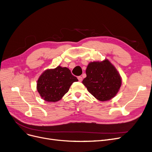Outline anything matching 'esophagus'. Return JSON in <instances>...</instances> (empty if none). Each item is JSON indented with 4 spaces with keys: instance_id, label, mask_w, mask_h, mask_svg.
Segmentation results:
<instances>
[{
    "instance_id": "esophagus-1",
    "label": "esophagus",
    "mask_w": 152,
    "mask_h": 152,
    "mask_svg": "<svg viewBox=\"0 0 152 152\" xmlns=\"http://www.w3.org/2000/svg\"><path fill=\"white\" fill-rule=\"evenodd\" d=\"M77 79H78V80L80 82H81L83 81V77L81 76H78Z\"/></svg>"
}]
</instances>
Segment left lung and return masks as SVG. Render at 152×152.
<instances>
[{"label": "left lung", "instance_id": "8db88e82", "mask_svg": "<svg viewBox=\"0 0 152 152\" xmlns=\"http://www.w3.org/2000/svg\"><path fill=\"white\" fill-rule=\"evenodd\" d=\"M86 73L87 76L83 80V84L99 101L111 99L121 86V76L108 60L89 63Z\"/></svg>", "mask_w": 152, "mask_h": 152}]
</instances>
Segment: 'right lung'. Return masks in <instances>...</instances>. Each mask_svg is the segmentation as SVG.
I'll return each mask as SVG.
<instances>
[{"instance_id": "add662e5", "label": "right lung", "mask_w": 152, "mask_h": 152, "mask_svg": "<svg viewBox=\"0 0 152 152\" xmlns=\"http://www.w3.org/2000/svg\"><path fill=\"white\" fill-rule=\"evenodd\" d=\"M67 68L58 66L55 69L45 71L37 81V91L47 102L60 101L68 92L71 84L77 81Z\"/></svg>"}]
</instances>
